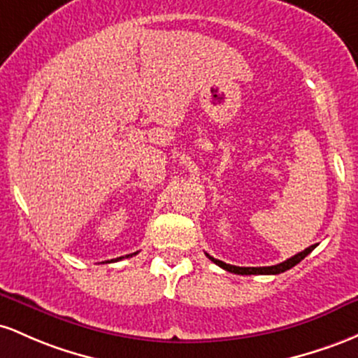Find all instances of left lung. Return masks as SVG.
Segmentation results:
<instances>
[{"mask_svg": "<svg viewBox=\"0 0 358 358\" xmlns=\"http://www.w3.org/2000/svg\"><path fill=\"white\" fill-rule=\"evenodd\" d=\"M315 248H316V245H311V247H308L306 250L299 252V254L291 257V259L284 260V262L277 264V266H268V267H236V266H230V264H224V262H222V260L215 259V257H211L208 254H206V257L211 260V262H215L216 266H220L228 272H233V274H240V275H252V274H254V275H257V274L268 275V274H272V275H275V274H280V272H286V271H289V268L294 267L296 264H299L301 260H303L308 254H311Z\"/></svg>", "mask_w": 358, "mask_h": 358, "instance_id": "left-lung-1", "label": "left lung"}]
</instances>
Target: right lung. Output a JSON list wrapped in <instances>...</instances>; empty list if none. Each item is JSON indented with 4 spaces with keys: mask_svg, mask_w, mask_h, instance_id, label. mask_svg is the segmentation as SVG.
Here are the masks:
<instances>
[{
    "mask_svg": "<svg viewBox=\"0 0 358 358\" xmlns=\"http://www.w3.org/2000/svg\"><path fill=\"white\" fill-rule=\"evenodd\" d=\"M131 255H136V252L135 254H130V255H125V257H131ZM123 257H118V259H115V260H122ZM115 260H106V262H115Z\"/></svg>",
    "mask_w": 358,
    "mask_h": 358,
    "instance_id": "1",
    "label": "right lung"
}]
</instances>
